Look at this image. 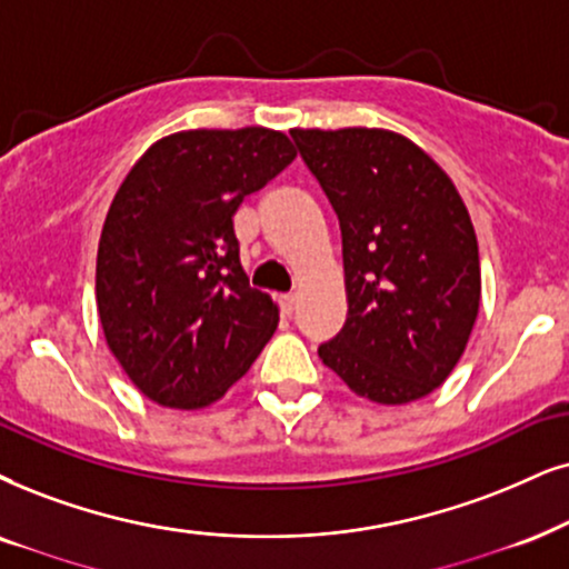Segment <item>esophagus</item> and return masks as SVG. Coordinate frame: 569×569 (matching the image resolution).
<instances>
[{"instance_id": "1", "label": "esophagus", "mask_w": 569, "mask_h": 569, "mask_svg": "<svg viewBox=\"0 0 569 569\" xmlns=\"http://www.w3.org/2000/svg\"><path fill=\"white\" fill-rule=\"evenodd\" d=\"M278 305H280V312H283L286 318H291V315L297 312V297H293V293H286V297H280Z\"/></svg>"}]
</instances>
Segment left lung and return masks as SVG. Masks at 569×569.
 <instances>
[{"instance_id": "left-lung-1", "label": "left lung", "mask_w": 569, "mask_h": 569, "mask_svg": "<svg viewBox=\"0 0 569 569\" xmlns=\"http://www.w3.org/2000/svg\"><path fill=\"white\" fill-rule=\"evenodd\" d=\"M291 139L338 214L349 315L318 355L359 397H428L462 357L480 307L478 239L449 176L380 128Z\"/></svg>"}]
</instances>
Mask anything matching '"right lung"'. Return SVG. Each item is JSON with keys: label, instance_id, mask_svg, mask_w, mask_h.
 <instances>
[{"label": "right lung", "instance_id": "obj_1", "mask_svg": "<svg viewBox=\"0 0 569 569\" xmlns=\"http://www.w3.org/2000/svg\"><path fill=\"white\" fill-rule=\"evenodd\" d=\"M293 157L270 128L183 131L126 176L99 239L97 307L107 347L143 397L212 405L276 333L278 307L249 286L233 214Z\"/></svg>", "mask_w": 569, "mask_h": 569}]
</instances>
